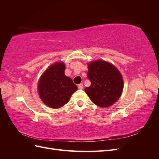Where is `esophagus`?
<instances>
[{
	"label": "esophagus",
	"mask_w": 159,
	"mask_h": 159,
	"mask_svg": "<svg viewBox=\"0 0 159 159\" xmlns=\"http://www.w3.org/2000/svg\"><path fill=\"white\" fill-rule=\"evenodd\" d=\"M78 87L79 89H82L84 88V84H80L78 85Z\"/></svg>",
	"instance_id": "obj_1"
}]
</instances>
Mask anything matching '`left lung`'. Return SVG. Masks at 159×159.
<instances>
[{
	"label": "left lung",
	"mask_w": 159,
	"mask_h": 159,
	"mask_svg": "<svg viewBox=\"0 0 159 159\" xmlns=\"http://www.w3.org/2000/svg\"><path fill=\"white\" fill-rule=\"evenodd\" d=\"M88 78L91 85L85 88V91L91 102L98 106L109 107L121 95L123 89L121 74L109 62L99 60L89 63Z\"/></svg>",
	"instance_id": "left-lung-1"
}]
</instances>
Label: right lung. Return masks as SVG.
I'll return each instance as SVG.
<instances>
[{
  "mask_svg": "<svg viewBox=\"0 0 159 159\" xmlns=\"http://www.w3.org/2000/svg\"><path fill=\"white\" fill-rule=\"evenodd\" d=\"M65 64L56 62L50 66L39 80L38 90L40 98L47 106L60 108L69 102L78 89L72 80L65 75Z\"/></svg>",
  "mask_w": 159,
  "mask_h": 159,
  "instance_id": "1",
  "label": "right lung"
}]
</instances>
